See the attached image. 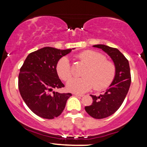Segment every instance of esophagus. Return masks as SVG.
Returning a JSON list of instances; mask_svg holds the SVG:
<instances>
[{"mask_svg": "<svg viewBox=\"0 0 147 147\" xmlns=\"http://www.w3.org/2000/svg\"><path fill=\"white\" fill-rule=\"evenodd\" d=\"M75 95L78 96V97H83V94H79V93H75Z\"/></svg>", "mask_w": 147, "mask_h": 147, "instance_id": "34e87169", "label": "esophagus"}]
</instances>
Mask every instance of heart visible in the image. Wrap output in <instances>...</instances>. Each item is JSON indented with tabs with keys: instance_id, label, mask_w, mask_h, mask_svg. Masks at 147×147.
Listing matches in <instances>:
<instances>
[{
	"instance_id": "b5f03b06",
	"label": "heart",
	"mask_w": 147,
	"mask_h": 147,
	"mask_svg": "<svg viewBox=\"0 0 147 147\" xmlns=\"http://www.w3.org/2000/svg\"><path fill=\"white\" fill-rule=\"evenodd\" d=\"M79 61L87 67L83 73V78H72L67 83V89L77 93H82L94 87L97 90L106 88L112 83L116 72L113 62L106 60L102 54L86 50L77 56ZM57 72L64 81L72 76V70L67 57H62L57 64Z\"/></svg>"
}]
</instances>
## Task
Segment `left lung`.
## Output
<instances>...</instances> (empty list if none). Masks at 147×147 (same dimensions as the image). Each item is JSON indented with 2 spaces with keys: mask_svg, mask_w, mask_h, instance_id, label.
I'll list each match as a JSON object with an SVG mask.
<instances>
[{
  "mask_svg": "<svg viewBox=\"0 0 147 147\" xmlns=\"http://www.w3.org/2000/svg\"><path fill=\"white\" fill-rule=\"evenodd\" d=\"M93 47L102 49L107 53L116 67L115 78L105 93L98 97L90 95L92 104L85 107L86 111L92 117L103 119L115 113L122 104L131 85V72L129 61L117 48L102 44Z\"/></svg>",
  "mask_w": 147,
  "mask_h": 147,
  "instance_id": "left-lung-1",
  "label": "left lung"
}]
</instances>
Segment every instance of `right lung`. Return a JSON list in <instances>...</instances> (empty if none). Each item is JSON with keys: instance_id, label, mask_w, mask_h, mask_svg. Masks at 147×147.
<instances>
[{"instance_id": "add662e5", "label": "right lung", "mask_w": 147, "mask_h": 147, "mask_svg": "<svg viewBox=\"0 0 147 147\" xmlns=\"http://www.w3.org/2000/svg\"><path fill=\"white\" fill-rule=\"evenodd\" d=\"M71 49L45 47L29 54L20 69L18 89L26 105L34 114L51 119L59 116L71 93L54 89L64 87L57 72V64Z\"/></svg>"}]
</instances>
